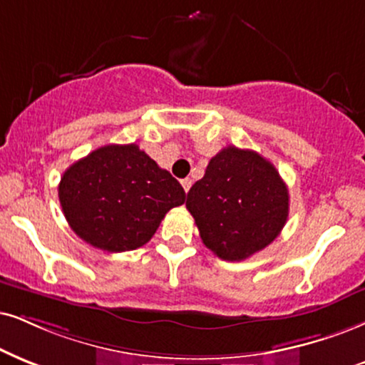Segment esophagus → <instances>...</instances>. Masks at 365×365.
I'll return each mask as SVG.
<instances>
[{
	"label": "esophagus",
	"mask_w": 365,
	"mask_h": 365,
	"mask_svg": "<svg viewBox=\"0 0 365 365\" xmlns=\"http://www.w3.org/2000/svg\"><path fill=\"white\" fill-rule=\"evenodd\" d=\"M181 184H182V187H184V191H190L191 190V184H192V181H191V179L190 178H186V179H182V181H181Z\"/></svg>",
	"instance_id": "obj_1"
}]
</instances>
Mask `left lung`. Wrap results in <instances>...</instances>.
Segmentation results:
<instances>
[{
	"instance_id": "1",
	"label": "left lung",
	"mask_w": 365,
	"mask_h": 365,
	"mask_svg": "<svg viewBox=\"0 0 365 365\" xmlns=\"http://www.w3.org/2000/svg\"><path fill=\"white\" fill-rule=\"evenodd\" d=\"M186 208L203 244L220 259L238 262L276 240L289 215V192L267 159L228 145L192 184Z\"/></svg>"
}]
</instances>
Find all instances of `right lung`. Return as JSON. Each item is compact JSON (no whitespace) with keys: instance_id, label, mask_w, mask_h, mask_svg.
<instances>
[{"instance_id":"1","label":"right lung","mask_w":365,"mask_h":365,"mask_svg":"<svg viewBox=\"0 0 365 365\" xmlns=\"http://www.w3.org/2000/svg\"><path fill=\"white\" fill-rule=\"evenodd\" d=\"M58 201L76 235L106 252L145 245L165 213L186 201L182 186L135 143L105 145L74 162Z\"/></svg>"}]
</instances>
